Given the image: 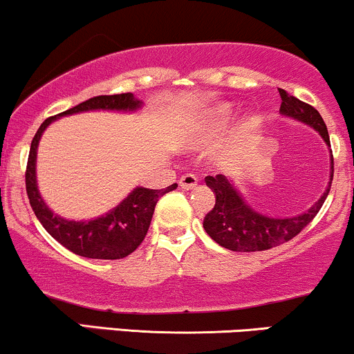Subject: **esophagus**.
Segmentation results:
<instances>
[{"mask_svg":"<svg viewBox=\"0 0 354 354\" xmlns=\"http://www.w3.org/2000/svg\"><path fill=\"white\" fill-rule=\"evenodd\" d=\"M196 185H198V178L195 176V174L186 173L180 178V186L183 189H195Z\"/></svg>","mask_w":354,"mask_h":354,"instance_id":"esophagus-1","label":"esophagus"}]
</instances>
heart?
<instances>
[{
    "mask_svg": "<svg viewBox=\"0 0 354 354\" xmlns=\"http://www.w3.org/2000/svg\"><path fill=\"white\" fill-rule=\"evenodd\" d=\"M227 114H228V107H220L218 111L215 112V115H213V119H216V120L225 119L227 118Z\"/></svg>",
    "mask_w": 354,
    "mask_h": 354,
    "instance_id": "heart-1",
    "label": "heart"
}]
</instances>
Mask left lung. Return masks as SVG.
I'll return each instance as SVG.
<instances>
[{
    "label": "left lung",
    "mask_w": 354,
    "mask_h": 354,
    "mask_svg": "<svg viewBox=\"0 0 354 354\" xmlns=\"http://www.w3.org/2000/svg\"><path fill=\"white\" fill-rule=\"evenodd\" d=\"M279 94L282 99V115L308 124L321 134L326 145L331 146L328 127H326L324 120L316 109L296 99L294 95L287 94L284 88H279ZM333 171H335V165H333L331 153V178H329V186L326 188V192L308 212L296 216H289V218H272V216L255 212L236 192L232 180H228L223 174L207 176L205 181H207L208 188L215 193L216 201L215 207L212 208V212L207 213L203 220L205 232L218 245L234 252L269 250L272 247L289 242L302 228L308 227L321 209L329 193V188H331Z\"/></svg>",
    "instance_id": "1"
}]
</instances>
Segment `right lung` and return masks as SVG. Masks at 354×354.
I'll list each match as a JSON object with an SVG mask.
<instances>
[{"mask_svg":"<svg viewBox=\"0 0 354 354\" xmlns=\"http://www.w3.org/2000/svg\"><path fill=\"white\" fill-rule=\"evenodd\" d=\"M142 106L141 100L127 92L115 95H97L79 106L60 112L58 115L44 120L35 134L26 165V193L35 215L58 243L73 254L87 259L115 260L127 257L142 243L153 218L154 207L165 193L173 192L176 183L165 189H149L138 186L115 208L94 220L75 221L55 215L44 201L37 186V149L41 134L53 120L64 115L85 111H124L133 112Z\"/></svg>","mask_w":354,"mask_h":354,"instance_id":"right-lung-1","label":"right lung"}]
</instances>
